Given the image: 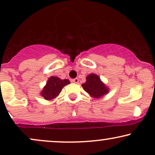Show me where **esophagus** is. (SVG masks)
<instances>
[{"mask_svg": "<svg viewBox=\"0 0 155 155\" xmlns=\"http://www.w3.org/2000/svg\"><path fill=\"white\" fill-rule=\"evenodd\" d=\"M71 81L73 82V83L78 84V83H79V79H78V78H76V79H72V80H71Z\"/></svg>", "mask_w": 155, "mask_h": 155, "instance_id": "esophagus-1", "label": "esophagus"}]
</instances>
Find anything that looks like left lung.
Wrapping results in <instances>:
<instances>
[{
	"label": "left lung",
	"instance_id": "8db88e82",
	"mask_svg": "<svg viewBox=\"0 0 155 155\" xmlns=\"http://www.w3.org/2000/svg\"><path fill=\"white\" fill-rule=\"evenodd\" d=\"M84 91L91 97L99 99L109 92V88L101 81L100 78L95 74H89L87 76V81L82 84Z\"/></svg>",
	"mask_w": 155,
	"mask_h": 155
}]
</instances>
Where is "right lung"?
<instances>
[{
  "label": "right lung",
  "instance_id": "1",
  "mask_svg": "<svg viewBox=\"0 0 155 155\" xmlns=\"http://www.w3.org/2000/svg\"><path fill=\"white\" fill-rule=\"evenodd\" d=\"M69 84L68 79H61L56 76H51L41 94L46 100H51L59 94L64 86Z\"/></svg>",
  "mask_w": 155,
  "mask_h": 155
}]
</instances>
